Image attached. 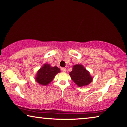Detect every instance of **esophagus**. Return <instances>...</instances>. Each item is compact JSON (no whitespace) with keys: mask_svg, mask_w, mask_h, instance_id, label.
<instances>
[{"mask_svg":"<svg viewBox=\"0 0 127 127\" xmlns=\"http://www.w3.org/2000/svg\"><path fill=\"white\" fill-rule=\"evenodd\" d=\"M61 70L62 72H65L66 71H67V69H66L65 68H62Z\"/></svg>","mask_w":127,"mask_h":127,"instance_id":"34e87169","label":"esophagus"}]
</instances>
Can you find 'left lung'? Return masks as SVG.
Instances as JSON below:
<instances>
[{
    "instance_id": "left-lung-1",
    "label": "left lung",
    "mask_w": 127,
    "mask_h": 127,
    "mask_svg": "<svg viewBox=\"0 0 127 127\" xmlns=\"http://www.w3.org/2000/svg\"><path fill=\"white\" fill-rule=\"evenodd\" d=\"M69 75L72 80L79 87L86 86L92 80V77L89 72L80 64L73 66L72 71L69 72Z\"/></svg>"
}]
</instances>
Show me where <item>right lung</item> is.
<instances>
[{
  "label": "right lung",
  "instance_id": "add662e5",
  "mask_svg": "<svg viewBox=\"0 0 127 127\" xmlns=\"http://www.w3.org/2000/svg\"><path fill=\"white\" fill-rule=\"evenodd\" d=\"M60 72V69L58 67H52L50 64H45L37 72L36 80L40 84L45 86L51 82L55 76Z\"/></svg>",
  "mask_w": 127,
  "mask_h": 127
}]
</instances>
